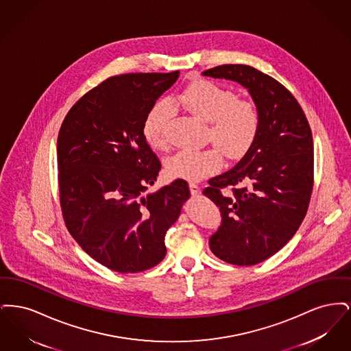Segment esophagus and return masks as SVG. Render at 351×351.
<instances>
[{"instance_id":"obj_1","label":"esophagus","mask_w":351,"mask_h":351,"mask_svg":"<svg viewBox=\"0 0 351 351\" xmlns=\"http://www.w3.org/2000/svg\"><path fill=\"white\" fill-rule=\"evenodd\" d=\"M189 189H191L192 196H196V195H199V193H200V186H199V185H196V184H189Z\"/></svg>"}]
</instances>
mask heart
Listing matches in <instances>:
<instances>
[{"mask_svg": "<svg viewBox=\"0 0 351 351\" xmlns=\"http://www.w3.org/2000/svg\"><path fill=\"white\" fill-rule=\"evenodd\" d=\"M193 116L209 122L208 138L228 158L237 159L250 150L255 142L261 116L250 100H239L232 89L209 80H196L171 99ZM168 100L158 101L143 122V135L155 150H167V125L173 113ZM222 166V155L216 147L204 150H180L166 162L171 178L199 182L217 172Z\"/></svg>", "mask_w": 351, "mask_h": 351, "instance_id": "obj_1", "label": "heart"}]
</instances>
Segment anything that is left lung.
Instances as JSON below:
<instances>
[{
	"mask_svg": "<svg viewBox=\"0 0 351 351\" xmlns=\"http://www.w3.org/2000/svg\"><path fill=\"white\" fill-rule=\"evenodd\" d=\"M202 75L243 85L259 110L250 150L202 191L222 216L209 239L212 252L230 265L254 266L287 245L306 215L315 165L311 126L293 95L256 68L222 64ZM226 187L232 194L223 193Z\"/></svg>",
	"mask_w": 351,
	"mask_h": 351,
	"instance_id": "8db88e82",
	"label": "left lung"
}]
</instances>
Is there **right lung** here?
I'll return each instance as SVG.
<instances>
[{
  "mask_svg": "<svg viewBox=\"0 0 351 351\" xmlns=\"http://www.w3.org/2000/svg\"><path fill=\"white\" fill-rule=\"evenodd\" d=\"M178 77L179 71L112 76L69 109L59 130V200L68 232L96 262L121 274L163 261L166 233L191 197L183 179L146 193L162 163L143 122Z\"/></svg>",
  "mask_w": 351,
  "mask_h": 351,
  "instance_id": "right-lung-1",
  "label": "right lung"
}]
</instances>
